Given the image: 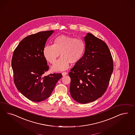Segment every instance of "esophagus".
I'll use <instances>...</instances> for the list:
<instances>
[{"mask_svg":"<svg viewBox=\"0 0 135 135\" xmlns=\"http://www.w3.org/2000/svg\"><path fill=\"white\" fill-rule=\"evenodd\" d=\"M68 74V73H67V72H62V75L63 76H65V75H67Z\"/></svg>","mask_w":135,"mask_h":135,"instance_id":"1","label":"esophagus"}]
</instances>
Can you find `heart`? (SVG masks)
Listing matches in <instances>:
<instances>
[{
  "label": "heart",
  "instance_id": "b5f03b06",
  "mask_svg": "<svg viewBox=\"0 0 135 135\" xmlns=\"http://www.w3.org/2000/svg\"><path fill=\"white\" fill-rule=\"evenodd\" d=\"M85 44L80 38L61 35L54 40V44L47 45L43 49V55L48 62L53 64L61 54L59 58L51 66L52 71L59 72L67 69L70 63L76 64L83 57Z\"/></svg>",
  "mask_w": 135,
  "mask_h": 135
}]
</instances>
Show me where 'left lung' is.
<instances>
[{
  "instance_id": "left-lung-1",
  "label": "left lung",
  "mask_w": 135,
  "mask_h": 135,
  "mask_svg": "<svg viewBox=\"0 0 135 135\" xmlns=\"http://www.w3.org/2000/svg\"><path fill=\"white\" fill-rule=\"evenodd\" d=\"M84 42V55L69 73L71 97L81 104L93 102L104 94L113 69L111 53L104 41L88 33Z\"/></svg>"
}]
</instances>
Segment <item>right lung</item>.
Segmentation results:
<instances>
[{
	"label": "right lung",
	"instance_id": "1",
	"mask_svg": "<svg viewBox=\"0 0 135 135\" xmlns=\"http://www.w3.org/2000/svg\"><path fill=\"white\" fill-rule=\"evenodd\" d=\"M54 32V30L41 31L26 37L13 53L12 67L15 85L22 95L33 102L48 98L62 77L60 73L43 76L49 69L43 49Z\"/></svg>",
	"mask_w": 135,
	"mask_h": 135
}]
</instances>
